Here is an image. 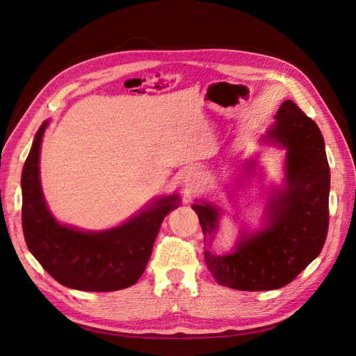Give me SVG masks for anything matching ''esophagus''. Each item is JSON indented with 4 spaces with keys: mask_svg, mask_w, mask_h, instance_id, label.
Here are the masks:
<instances>
[{
    "mask_svg": "<svg viewBox=\"0 0 356 356\" xmlns=\"http://www.w3.org/2000/svg\"><path fill=\"white\" fill-rule=\"evenodd\" d=\"M202 174L197 168H187L182 174V184L187 190H193L196 188V186L200 182Z\"/></svg>",
    "mask_w": 356,
    "mask_h": 356,
    "instance_id": "esophagus-1",
    "label": "esophagus"
}]
</instances>
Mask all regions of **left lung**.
<instances>
[{"instance_id": "obj_1", "label": "left lung", "mask_w": 356, "mask_h": 356, "mask_svg": "<svg viewBox=\"0 0 356 356\" xmlns=\"http://www.w3.org/2000/svg\"><path fill=\"white\" fill-rule=\"evenodd\" d=\"M263 141L286 152L282 186L268 191L261 225L241 229L230 252L204 251L215 281L241 291H270L289 284L319 255L328 232L330 166L318 124L288 99L279 106ZM243 166L252 174L258 160ZM191 208L204 242H212L224 211L207 200Z\"/></svg>"}]
</instances>
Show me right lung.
Returning a JSON list of instances; mask_svg holds the SVG:
<instances>
[{
  "mask_svg": "<svg viewBox=\"0 0 356 356\" xmlns=\"http://www.w3.org/2000/svg\"><path fill=\"white\" fill-rule=\"evenodd\" d=\"M49 120L35 134L22 170V227L29 252L56 281L72 289L117 291L138 282L177 195L159 196L115 227L88 232L53 217L42 195L40 152Z\"/></svg>",
  "mask_w": 356,
  "mask_h": 356,
  "instance_id": "obj_1",
  "label": "right lung"
}]
</instances>
